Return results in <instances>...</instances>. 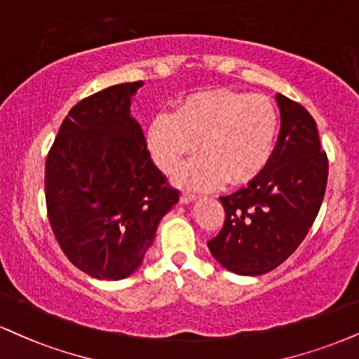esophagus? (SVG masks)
<instances>
[{"mask_svg":"<svg viewBox=\"0 0 359 359\" xmlns=\"http://www.w3.org/2000/svg\"><path fill=\"white\" fill-rule=\"evenodd\" d=\"M196 198H197L196 194L182 192V196H180V202H182V204H191V202L196 201Z\"/></svg>","mask_w":359,"mask_h":359,"instance_id":"obj_1","label":"esophagus"}]
</instances>
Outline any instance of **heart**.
I'll list each match as a JSON object with an SVG mask.
<instances>
[{
    "mask_svg": "<svg viewBox=\"0 0 359 359\" xmlns=\"http://www.w3.org/2000/svg\"><path fill=\"white\" fill-rule=\"evenodd\" d=\"M279 115L264 95L236 90H209L189 95L175 114H158L150 122L147 142L155 163L167 174L182 165L180 182L207 189L227 179L245 184L264 170L273 157Z\"/></svg>",
    "mask_w": 359,
    "mask_h": 359,
    "instance_id": "1",
    "label": "heart"
}]
</instances>
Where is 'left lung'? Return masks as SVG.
Returning <instances> with one entry per match:
<instances>
[{"label":"left lung","mask_w":359,"mask_h":359,"mask_svg":"<svg viewBox=\"0 0 359 359\" xmlns=\"http://www.w3.org/2000/svg\"><path fill=\"white\" fill-rule=\"evenodd\" d=\"M278 144L264 170L245 187L221 197L224 226L210 254L226 269L259 276L283 264L303 243L323 204L327 155L314 118L301 103L276 95Z\"/></svg>","instance_id":"obj_1"}]
</instances>
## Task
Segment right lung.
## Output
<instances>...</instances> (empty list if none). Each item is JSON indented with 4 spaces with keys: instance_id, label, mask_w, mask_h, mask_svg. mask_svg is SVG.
Here are the masks:
<instances>
[{
    "instance_id": "add662e5",
    "label": "right lung",
    "mask_w": 359,
    "mask_h": 359,
    "mask_svg": "<svg viewBox=\"0 0 359 359\" xmlns=\"http://www.w3.org/2000/svg\"><path fill=\"white\" fill-rule=\"evenodd\" d=\"M142 81L83 98L60 125L45 163V198L55 239L73 266L97 279L130 276L179 202L130 116Z\"/></svg>"
}]
</instances>
